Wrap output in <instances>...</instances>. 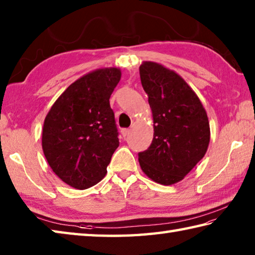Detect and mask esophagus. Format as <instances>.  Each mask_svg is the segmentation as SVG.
Returning <instances> with one entry per match:
<instances>
[{
    "mask_svg": "<svg viewBox=\"0 0 255 255\" xmlns=\"http://www.w3.org/2000/svg\"><path fill=\"white\" fill-rule=\"evenodd\" d=\"M129 132H130V129H128V128H124V129H122V135H123V137L125 138V137H127L128 135H129Z\"/></svg>",
    "mask_w": 255,
    "mask_h": 255,
    "instance_id": "obj_1",
    "label": "esophagus"
}]
</instances>
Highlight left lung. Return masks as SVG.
I'll use <instances>...</instances> for the list:
<instances>
[{
  "label": "left lung",
  "mask_w": 255,
  "mask_h": 255,
  "mask_svg": "<svg viewBox=\"0 0 255 255\" xmlns=\"http://www.w3.org/2000/svg\"><path fill=\"white\" fill-rule=\"evenodd\" d=\"M154 119V138L138 152L148 177L163 185L182 180L204 157L210 142V125L204 107L177 73L155 62L139 67Z\"/></svg>",
  "instance_id": "8db88e82"
}]
</instances>
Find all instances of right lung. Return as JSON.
Masks as SVG:
<instances>
[{
	"label": "right lung",
	"mask_w": 255,
	"mask_h": 255,
	"mask_svg": "<svg viewBox=\"0 0 255 255\" xmlns=\"http://www.w3.org/2000/svg\"><path fill=\"white\" fill-rule=\"evenodd\" d=\"M122 72L99 69L69 86L51 107L43 125L42 148L55 175L77 189L105 177L119 146L109 98Z\"/></svg>",
	"instance_id": "obj_1"
}]
</instances>
